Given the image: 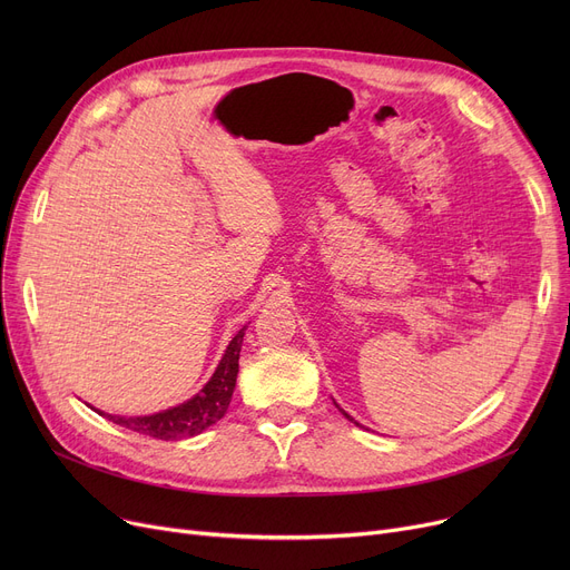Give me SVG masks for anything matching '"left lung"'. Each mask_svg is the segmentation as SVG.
Here are the masks:
<instances>
[{
    "label": "left lung",
    "instance_id": "1",
    "mask_svg": "<svg viewBox=\"0 0 570 570\" xmlns=\"http://www.w3.org/2000/svg\"><path fill=\"white\" fill-rule=\"evenodd\" d=\"M335 406H337V409H340V404H337V402H335ZM340 411H342V413H344V417H348V421H351V423H353V425H357V428H363V425H361V423H355V421H353V417H351V415H348V413H346V411H344V409H340Z\"/></svg>",
    "mask_w": 570,
    "mask_h": 570
}]
</instances>
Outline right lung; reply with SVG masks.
Instances as JSON below:
<instances>
[{"instance_id":"right-lung-1","label":"right lung","mask_w":570,"mask_h":570,"mask_svg":"<svg viewBox=\"0 0 570 570\" xmlns=\"http://www.w3.org/2000/svg\"><path fill=\"white\" fill-rule=\"evenodd\" d=\"M247 325L239 327V333L228 342L222 361L215 370V374L209 376V381L200 387V393H196L191 400L170 406L159 413H149V415H115L95 409L99 415L108 417L110 423L127 428L131 432L161 439V441H177V439H189L200 432H205L209 425L219 423L224 413L228 411L233 391H235V379L239 372V351H243V340H245Z\"/></svg>"}]
</instances>
